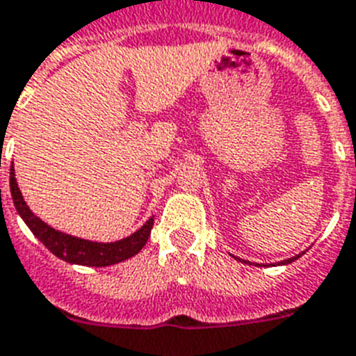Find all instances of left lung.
I'll use <instances>...</instances> for the list:
<instances>
[{
  "mask_svg": "<svg viewBox=\"0 0 356 356\" xmlns=\"http://www.w3.org/2000/svg\"><path fill=\"white\" fill-rule=\"evenodd\" d=\"M300 257V254H296V257H293V258H289V260H284V262H280V264H291V262H295L296 258Z\"/></svg>",
  "mask_w": 356,
  "mask_h": 356,
  "instance_id": "left-lung-1",
  "label": "left lung"
}]
</instances>
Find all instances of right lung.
Instances as JSON below:
<instances>
[{
	"instance_id": "right-lung-1",
	"label": "right lung",
	"mask_w": 356,
	"mask_h": 356,
	"mask_svg": "<svg viewBox=\"0 0 356 356\" xmlns=\"http://www.w3.org/2000/svg\"><path fill=\"white\" fill-rule=\"evenodd\" d=\"M10 193H13V200L17 213L23 218V222L29 225V229L34 233V236L52 254H56V257L69 264H78V266L107 267L134 257L136 252L142 251V248L147 243L152 224H154V218H149L142 229H138L136 233H132L131 236L118 240V242H90V240H83V238L60 233V231L52 229L51 225H47L45 222H41L36 214L26 207L25 200H23L22 193H19V187H17L14 167H10Z\"/></svg>"
}]
</instances>
